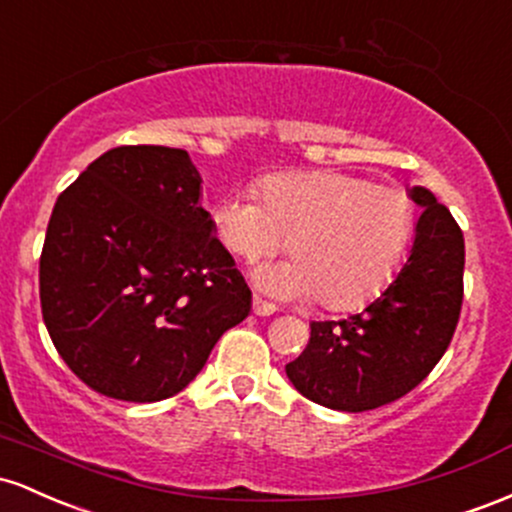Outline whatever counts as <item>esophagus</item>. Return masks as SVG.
Here are the masks:
<instances>
[{"label":"esophagus","instance_id":"esophagus-1","mask_svg":"<svg viewBox=\"0 0 512 512\" xmlns=\"http://www.w3.org/2000/svg\"><path fill=\"white\" fill-rule=\"evenodd\" d=\"M251 307H254L256 317H271V314L278 312V307H275L273 302H266L263 297H258V295H254V304H251Z\"/></svg>","mask_w":512,"mask_h":512}]
</instances>
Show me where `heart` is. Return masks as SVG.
Instances as JSON below:
<instances>
[{"instance_id": "heart-1", "label": "heart", "mask_w": 512, "mask_h": 512, "mask_svg": "<svg viewBox=\"0 0 512 512\" xmlns=\"http://www.w3.org/2000/svg\"><path fill=\"white\" fill-rule=\"evenodd\" d=\"M258 200L217 205V239L246 263L287 244L292 261L258 271V285L273 295L319 300L329 312L358 309L380 295L413 229L409 195L341 171L268 176Z\"/></svg>"}]
</instances>
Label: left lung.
<instances>
[{
    "mask_svg": "<svg viewBox=\"0 0 512 512\" xmlns=\"http://www.w3.org/2000/svg\"><path fill=\"white\" fill-rule=\"evenodd\" d=\"M423 208L404 268L360 314L312 321L307 348L285 365L302 396L333 411L360 413L401 399L438 365L462 309L464 237L433 193L413 186Z\"/></svg>",
    "mask_w": 512,
    "mask_h": 512,
    "instance_id": "8db88e82",
    "label": "left lung"
}]
</instances>
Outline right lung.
<instances>
[{"label": "right lung", "mask_w": 512, "mask_h": 512, "mask_svg": "<svg viewBox=\"0 0 512 512\" xmlns=\"http://www.w3.org/2000/svg\"><path fill=\"white\" fill-rule=\"evenodd\" d=\"M186 149L116 147L57 198L40 307L57 353L94 392L149 404L179 394L251 290L200 205Z\"/></svg>", "instance_id": "obj_1"}]
</instances>
